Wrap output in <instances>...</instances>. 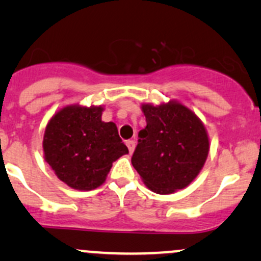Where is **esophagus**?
I'll use <instances>...</instances> for the list:
<instances>
[{"mask_svg": "<svg viewBox=\"0 0 261 261\" xmlns=\"http://www.w3.org/2000/svg\"><path fill=\"white\" fill-rule=\"evenodd\" d=\"M126 146H127L128 151H130V153H133L134 149H135V146H136V142H135L134 140H127L126 141Z\"/></svg>", "mask_w": 261, "mask_h": 261, "instance_id": "34e87169", "label": "esophagus"}]
</instances>
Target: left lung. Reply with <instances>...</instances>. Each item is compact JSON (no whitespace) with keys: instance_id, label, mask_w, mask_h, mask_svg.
<instances>
[{"instance_id":"obj_1","label":"left lung","mask_w":261,"mask_h":261,"mask_svg":"<svg viewBox=\"0 0 261 261\" xmlns=\"http://www.w3.org/2000/svg\"><path fill=\"white\" fill-rule=\"evenodd\" d=\"M145 128L131 158L148 189L172 194L196 178L207 158L210 143L199 118L178 101L161 106L142 104Z\"/></svg>"}]
</instances>
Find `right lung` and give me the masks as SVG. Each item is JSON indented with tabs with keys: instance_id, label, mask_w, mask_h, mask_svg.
Here are the masks:
<instances>
[{
	"instance_id": "obj_1",
	"label": "right lung",
	"mask_w": 261,
	"mask_h": 261,
	"mask_svg": "<svg viewBox=\"0 0 261 261\" xmlns=\"http://www.w3.org/2000/svg\"><path fill=\"white\" fill-rule=\"evenodd\" d=\"M101 107H65L45 128V161L60 180L77 190L100 187L113 162L128 153L116 125L101 121Z\"/></svg>"
}]
</instances>
